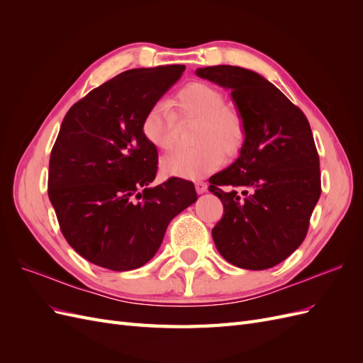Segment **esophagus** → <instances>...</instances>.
I'll list each match as a JSON object with an SVG mask.
<instances>
[{
    "label": "esophagus",
    "mask_w": 363,
    "mask_h": 363,
    "mask_svg": "<svg viewBox=\"0 0 363 363\" xmlns=\"http://www.w3.org/2000/svg\"><path fill=\"white\" fill-rule=\"evenodd\" d=\"M195 189H196V192H199V194H204L207 191V184L203 183V182L195 183Z\"/></svg>",
    "instance_id": "esophagus-1"
}]
</instances>
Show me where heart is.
<instances>
[{
    "label": "heart",
    "mask_w": 363,
    "mask_h": 363,
    "mask_svg": "<svg viewBox=\"0 0 363 363\" xmlns=\"http://www.w3.org/2000/svg\"><path fill=\"white\" fill-rule=\"evenodd\" d=\"M224 94L204 82H191L174 94L169 108L151 106L142 118L140 133L151 147L167 151L175 140V121H195L191 150L163 157L160 168L167 177L199 180L216 171L224 162L222 152L233 157L245 140V123L238 108L224 103Z\"/></svg>",
    "instance_id": "heart-1"
}]
</instances>
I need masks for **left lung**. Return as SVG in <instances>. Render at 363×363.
Returning <instances> with one entry per match:
<instances>
[{"mask_svg": "<svg viewBox=\"0 0 363 363\" xmlns=\"http://www.w3.org/2000/svg\"><path fill=\"white\" fill-rule=\"evenodd\" d=\"M196 75L232 91L245 123L235 163L208 179L224 204L213 242L227 262L268 269L301 245L321 195L320 156L300 107L262 75L230 65Z\"/></svg>", "mask_w": 363, "mask_h": 363, "instance_id": "1", "label": "left lung"}]
</instances>
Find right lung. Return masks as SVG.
<instances>
[{"label":"right lung","mask_w":363,"mask_h":363,"mask_svg":"<svg viewBox=\"0 0 363 363\" xmlns=\"http://www.w3.org/2000/svg\"><path fill=\"white\" fill-rule=\"evenodd\" d=\"M184 65L130 69L95 87L63 118L50 156L48 196L62 235L82 257L112 271L156 255L174 216L196 201L192 182L157 174V148L142 138L151 106Z\"/></svg>","instance_id":"1"}]
</instances>
